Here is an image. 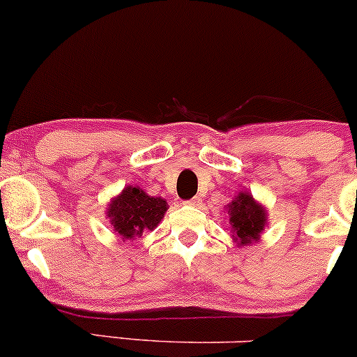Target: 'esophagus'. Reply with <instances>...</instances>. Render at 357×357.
I'll use <instances>...</instances> for the list:
<instances>
[{"label": "esophagus", "mask_w": 357, "mask_h": 357, "mask_svg": "<svg viewBox=\"0 0 357 357\" xmlns=\"http://www.w3.org/2000/svg\"><path fill=\"white\" fill-rule=\"evenodd\" d=\"M185 204H187V206H192V207H199L200 204H202V199L194 197V199H190V200H185Z\"/></svg>", "instance_id": "obj_1"}]
</instances>
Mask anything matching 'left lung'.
I'll return each instance as SVG.
<instances>
[{"mask_svg":"<svg viewBox=\"0 0 357 357\" xmlns=\"http://www.w3.org/2000/svg\"><path fill=\"white\" fill-rule=\"evenodd\" d=\"M227 214L232 238L239 246L258 241L266 226V209L248 192H239L232 202L227 204Z\"/></svg>","mask_w":357,"mask_h":357,"instance_id":"8db88e82","label":"left lung"}]
</instances>
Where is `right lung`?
<instances>
[{
  "instance_id": "obj_1",
  "label": "right lung",
  "mask_w": 357,
  "mask_h": 357,
  "mask_svg": "<svg viewBox=\"0 0 357 357\" xmlns=\"http://www.w3.org/2000/svg\"><path fill=\"white\" fill-rule=\"evenodd\" d=\"M168 204L162 197H151L139 187L128 185L107 206V218L123 241L153 231L163 219Z\"/></svg>"
}]
</instances>
